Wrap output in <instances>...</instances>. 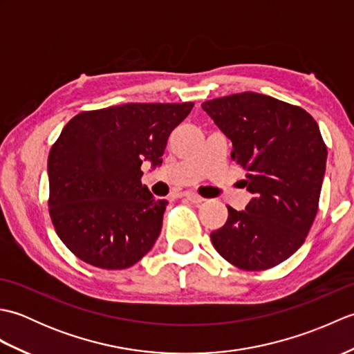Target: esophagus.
Segmentation results:
<instances>
[{
  "mask_svg": "<svg viewBox=\"0 0 354 354\" xmlns=\"http://www.w3.org/2000/svg\"><path fill=\"white\" fill-rule=\"evenodd\" d=\"M183 196L185 198V199H189L190 202H193V204H202V202H204L205 199L202 198V196H199V194H196V193H193V192H185Z\"/></svg>",
  "mask_w": 354,
  "mask_h": 354,
  "instance_id": "esophagus-1",
  "label": "esophagus"
}]
</instances>
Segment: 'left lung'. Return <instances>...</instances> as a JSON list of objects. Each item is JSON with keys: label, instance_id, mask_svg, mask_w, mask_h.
I'll list each match as a JSON object with an SVG mask.
<instances>
[{"label": "left lung", "instance_id": "8db88e82", "mask_svg": "<svg viewBox=\"0 0 354 354\" xmlns=\"http://www.w3.org/2000/svg\"><path fill=\"white\" fill-rule=\"evenodd\" d=\"M202 109L232 141L231 158L254 194L243 212L228 207V221L209 236L213 246L243 270L280 265L304 243L318 212L327 161L318 123L303 108L251 91Z\"/></svg>", "mask_w": 354, "mask_h": 354}]
</instances>
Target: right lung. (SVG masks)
Returning a JSON list of instances; mask_svg holds the SVG:
<instances>
[{
  "label": "right lung",
  "mask_w": 354,
  "mask_h": 354,
  "mask_svg": "<svg viewBox=\"0 0 354 354\" xmlns=\"http://www.w3.org/2000/svg\"><path fill=\"white\" fill-rule=\"evenodd\" d=\"M187 103H126L80 112L48 155V212L59 239L85 263L126 269L152 250L167 201L141 184L156 167Z\"/></svg>",
  "instance_id": "obj_1"
}]
</instances>
